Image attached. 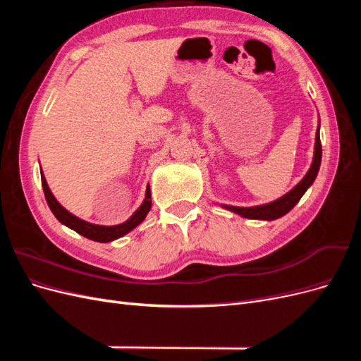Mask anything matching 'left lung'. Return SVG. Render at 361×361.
Returning <instances> with one entry per match:
<instances>
[{
    "label": "left lung",
    "mask_w": 361,
    "mask_h": 361,
    "mask_svg": "<svg viewBox=\"0 0 361 361\" xmlns=\"http://www.w3.org/2000/svg\"><path fill=\"white\" fill-rule=\"evenodd\" d=\"M321 158H322V146H321L319 128H318V133H316L314 157H313L312 167L307 171V174L304 176V179L292 191H289L286 195H283L281 199L272 202V203H268V204L255 206V207H238V206H224V207L226 209L243 215L245 218H255V220H276V218L283 216L300 202L302 194L307 191V188L316 179V174H318L319 167H321Z\"/></svg>",
    "instance_id": "8db88e82"
}]
</instances>
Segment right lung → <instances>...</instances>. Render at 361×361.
I'll return each mask as SVG.
<instances>
[{
	"mask_svg": "<svg viewBox=\"0 0 361 361\" xmlns=\"http://www.w3.org/2000/svg\"><path fill=\"white\" fill-rule=\"evenodd\" d=\"M42 187H43V192H45V199H47L49 209L52 211L54 215H56L57 220L60 223H63L64 226L71 227L72 231L78 232L80 235L92 239V241H97V243H110L120 236L126 235L128 232L133 231V228H135L140 223H143V220L152 207L150 188L147 187L146 199H145L143 204L138 207V209L134 212V215L130 216L128 221L118 224V226H97V224H92V223L84 221V220H80L78 216H75L64 209V207L56 200V197H54L51 190L48 188V183L45 180V176H43V173H42Z\"/></svg>",
	"mask_w": 361,
	"mask_h": 361,
	"instance_id": "1",
	"label": "right lung"
}]
</instances>
